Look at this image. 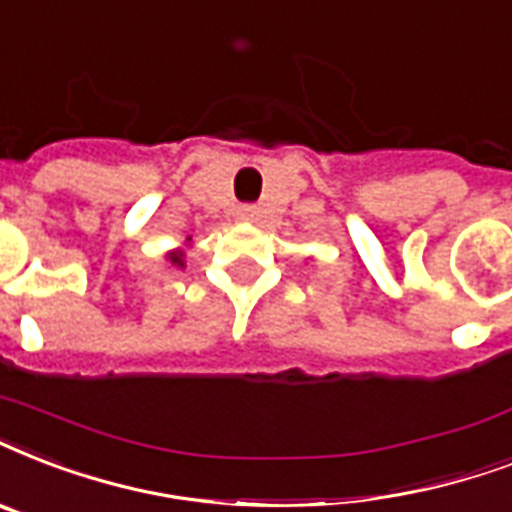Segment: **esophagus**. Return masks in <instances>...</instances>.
<instances>
[{"mask_svg": "<svg viewBox=\"0 0 512 512\" xmlns=\"http://www.w3.org/2000/svg\"><path fill=\"white\" fill-rule=\"evenodd\" d=\"M236 215H239V220H255L257 207L255 204H241V207L236 209Z\"/></svg>", "mask_w": 512, "mask_h": 512, "instance_id": "1", "label": "esophagus"}]
</instances>
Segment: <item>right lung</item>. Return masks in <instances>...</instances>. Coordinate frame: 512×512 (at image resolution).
<instances>
[{
	"mask_svg": "<svg viewBox=\"0 0 512 512\" xmlns=\"http://www.w3.org/2000/svg\"><path fill=\"white\" fill-rule=\"evenodd\" d=\"M172 263H177V265H183V260H180V257H183V255H180V252H172Z\"/></svg>",
	"mask_w": 512,
	"mask_h": 512,
	"instance_id": "obj_1",
	"label": "right lung"
}]
</instances>
